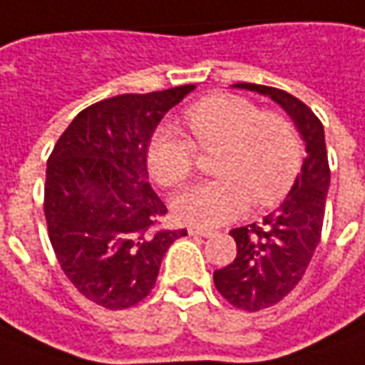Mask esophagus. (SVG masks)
I'll return each mask as SVG.
<instances>
[{"label": "esophagus", "instance_id": "34e87169", "mask_svg": "<svg viewBox=\"0 0 365 365\" xmlns=\"http://www.w3.org/2000/svg\"><path fill=\"white\" fill-rule=\"evenodd\" d=\"M187 233L193 237H211L213 235L211 231H207V229H200V227H190V229H187Z\"/></svg>", "mask_w": 365, "mask_h": 365}]
</instances>
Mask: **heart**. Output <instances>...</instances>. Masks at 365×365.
<instances>
[{
	"label": "heart",
	"instance_id": "obj_1",
	"mask_svg": "<svg viewBox=\"0 0 365 365\" xmlns=\"http://www.w3.org/2000/svg\"><path fill=\"white\" fill-rule=\"evenodd\" d=\"M191 138L160 128L148 142L146 162L164 187H180L195 170V146L219 152L215 182L200 183L174 200L178 221L217 227L247 211L253 200L271 207L287 197L302 165V144L294 124L235 94H211L183 112Z\"/></svg>",
	"mask_w": 365,
	"mask_h": 365
}]
</instances>
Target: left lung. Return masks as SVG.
Instances as JSON below:
<instances>
[{"label":"left lung","instance_id":"8db88e82","mask_svg":"<svg viewBox=\"0 0 365 365\" xmlns=\"http://www.w3.org/2000/svg\"><path fill=\"white\" fill-rule=\"evenodd\" d=\"M235 86L271 96L292 118L307 146L304 164L287 200L262 217V223L233 229L229 235L237 243L235 261L213 272L215 289L227 302L257 312L280 302L307 272L322 235L330 168L324 126L307 104L272 86L251 83Z\"/></svg>","mask_w":365,"mask_h":365}]
</instances>
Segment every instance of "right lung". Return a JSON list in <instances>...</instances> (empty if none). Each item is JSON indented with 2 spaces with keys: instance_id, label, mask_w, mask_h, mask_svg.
Instances as JSON below:
<instances>
[{
  "instance_id": "obj_1",
  "label": "right lung",
  "mask_w": 365,
  "mask_h": 365,
  "mask_svg": "<svg viewBox=\"0 0 365 365\" xmlns=\"http://www.w3.org/2000/svg\"><path fill=\"white\" fill-rule=\"evenodd\" d=\"M195 86L120 94L88 106L47 160L45 219L53 251L75 289L108 310L154 289L165 251L185 229H160L168 213L148 183V142L165 112Z\"/></svg>"
}]
</instances>
